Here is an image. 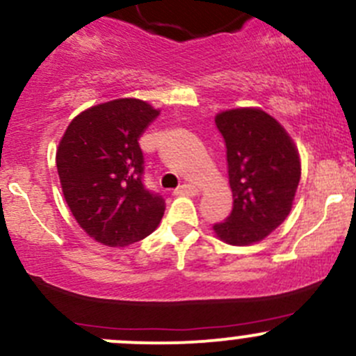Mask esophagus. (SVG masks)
I'll list each match as a JSON object with an SVG mask.
<instances>
[{"label":"esophagus","mask_w":356,"mask_h":356,"mask_svg":"<svg viewBox=\"0 0 356 356\" xmlns=\"http://www.w3.org/2000/svg\"><path fill=\"white\" fill-rule=\"evenodd\" d=\"M175 193H177V195H197L199 190H197L193 185H181L175 190Z\"/></svg>","instance_id":"34e87169"}]
</instances>
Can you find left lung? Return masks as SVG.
<instances>
[{"label":"left lung","mask_w":356,"mask_h":356,"mask_svg":"<svg viewBox=\"0 0 356 356\" xmlns=\"http://www.w3.org/2000/svg\"><path fill=\"white\" fill-rule=\"evenodd\" d=\"M214 122L227 147L234 207L213 228L227 244L249 245L291 213L301 178L299 154L286 129L261 108H232Z\"/></svg>","instance_id":"left-lung-1"}]
</instances>
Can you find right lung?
<instances>
[{"label":"right lung","instance_id":"right-lung-1","mask_svg":"<svg viewBox=\"0 0 356 356\" xmlns=\"http://www.w3.org/2000/svg\"><path fill=\"white\" fill-rule=\"evenodd\" d=\"M159 111L138 98L95 105L72 119L57 149L63 197L79 227L111 248L138 242L163 218V195L143 185L140 136Z\"/></svg>","mask_w":356,"mask_h":356}]
</instances>
